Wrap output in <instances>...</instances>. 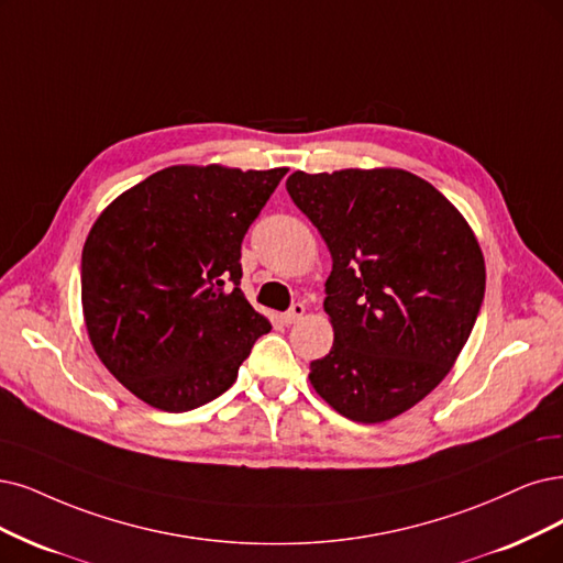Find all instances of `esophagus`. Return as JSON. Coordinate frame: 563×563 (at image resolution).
<instances>
[{
    "label": "esophagus",
    "mask_w": 563,
    "mask_h": 563,
    "mask_svg": "<svg viewBox=\"0 0 563 563\" xmlns=\"http://www.w3.org/2000/svg\"><path fill=\"white\" fill-rule=\"evenodd\" d=\"M303 313H306V306L301 301H297V303L289 306V310H285L283 320H285V324H295V322H299L303 318Z\"/></svg>",
    "instance_id": "esophagus-1"
}]
</instances>
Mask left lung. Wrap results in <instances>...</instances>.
<instances>
[{
	"label": "left lung",
	"instance_id": "left-lung-1",
	"mask_svg": "<svg viewBox=\"0 0 563 563\" xmlns=\"http://www.w3.org/2000/svg\"><path fill=\"white\" fill-rule=\"evenodd\" d=\"M287 192L329 253V355L310 385L343 418H397L439 385L485 299V260L462 213L401 169L295 172Z\"/></svg>",
	"mask_w": 563,
	"mask_h": 563
}]
</instances>
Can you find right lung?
Returning a JSON list of instances; mask_svg holds the SVG:
<instances>
[{
  "instance_id": "right-lung-1",
  "label": "right lung",
  "mask_w": 563,
  "mask_h": 563,
  "mask_svg": "<svg viewBox=\"0 0 563 563\" xmlns=\"http://www.w3.org/2000/svg\"><path fill=\"white\" fill-rule=\"evenodd\" d=\"M287 169L169 166L120 195L80 260L92 347L134 397L195 410L271 331L241 292V243Z\"/></svg>"
}]
</instances>
